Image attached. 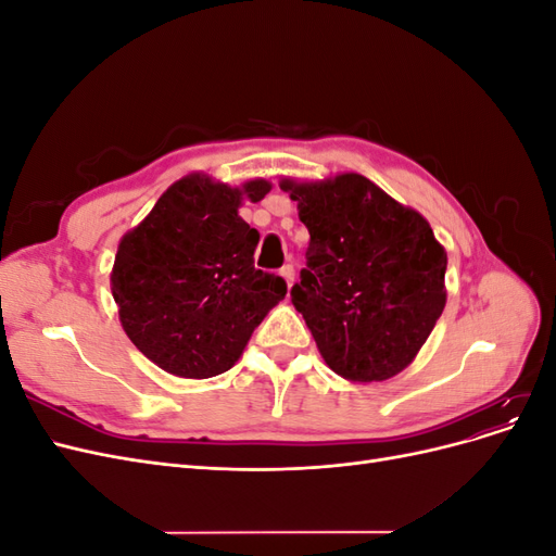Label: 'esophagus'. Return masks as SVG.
<instances>
[{
  "instance_id": "34e87169",
  "label": "esophagus",
  "mask_w": 556,
  "mask_h": 556,
  "mask_svg": "<svg viewBox=\"0 0 556 556\" xmlns=\"http://www.w3.org/2000/svg\"><path fill=\"white\" fill-rule=\"evenodd\" d=\"M280 276L285 278V282H288V288H292V285H294V264H285L280 268Z\"/></svg>"
}]
</instances>
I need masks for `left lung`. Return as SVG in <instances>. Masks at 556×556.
<instances>
[{"mask_svg": "<svg viewBox=\"0 0 556 556\" xmlns=\"http://www.w3.org/2000/svg\"><path fill=\"white\" fill-rule=\"evenodd\" d=\"M280 188L311 233L292 304L319 355L352 382L396 376L445 308L443 245L422 215L359 174Z\"/></svg>", "mask_w": 556, "mask_h": 556, "instance_id": "left-lung-1", "label": "left lung"}]
</instances>
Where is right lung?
I'll return each instance as SVG.
<instances>
[{
	"instance_id": "1",
	"label": "right lung",
	"mask_w": 556,
	"mask_h": 556,
	"mask_svg": "<svg viewBox=\"0 0 556 556\" xmlns=\"http://www.w3.org/2000/svg\"><path fill=\"white\" fill-rule=\"evenodd\" d=\"M268 190L266 180L233 190L188 176L117 245L111 290L123 329L164 371L197 380L229 371L288 294L280 276L255 268L260 233L239 215L243 197Z\"/></svg>"
}]
</instances>
